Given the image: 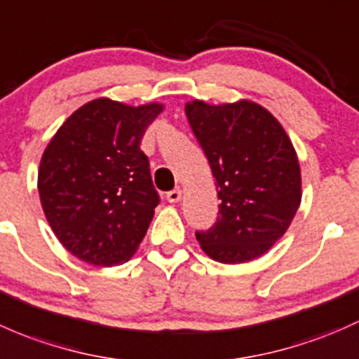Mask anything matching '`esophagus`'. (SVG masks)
<instances>
[{"label": "esophagus", "instance_id": "34e87169", "mask_svg": "<svg viewBox=\"0 0 359 359\" xmlns=\"http://www.w3.org/2000/svg\"><path fill=\"white\" fill-rule=\"evenodd\" d=\"M165 197H168V201L171 202V204H176V202L181 201V190L180 188H175V190L168 191V195H165Z\"/></svg>", "mask_w": 359, "mask_h": 359}]
</instances>
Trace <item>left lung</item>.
<instances>
[{"instance_id": "left-lung-1", "label": "left lung", "mask_w": 359, "mask_h": 359, "mask_svg": "<svg viewBox=\"0 0 359 359\" xmlns=\"http://www.w3.org/2000/svg\"><path fill=\"white\" fill-rule=\"evenodd\" d=\"M188 123L216 178L219 216L197 231L202 250L224 264L268 252L290 226L301 204L297 154L282 124L257 103L184 107Z\"/></svg>"}]
</instances>
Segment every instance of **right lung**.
<instances>
[{
	"instance_id": "1",
	"label": "right lung",
	"mask_w": 359,
	"mask_h": 359,
	"mask_svg": "<svg viewBox=\"0 0 359 359\" xmlns=\"http://www.w3.org/2000/svg\"><path fill=\"white\" fill-rule=\"evenodd\" d=\"M162 109L161 103L93 100L48 143L38 172L39 198L53 233L81 261L121 264L149 230L161 198L140 145Z\"/></svg>"
}]
</instances>
